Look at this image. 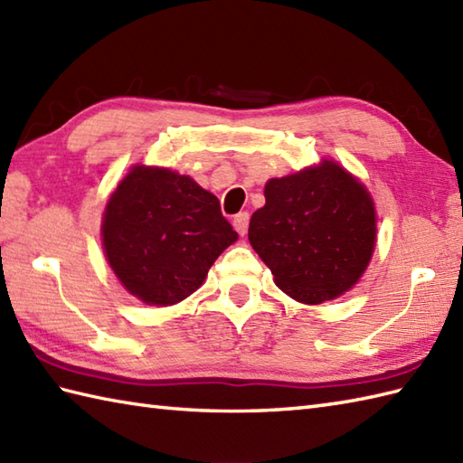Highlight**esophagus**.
Returning <instances> with one entry per match:
<instances>
[{"instance_id": "1", "label": "esophagus", "mask_w": 463, "mask_h": 463, "mask_svg": "<svg viewBox=\"0 0 463 463\" xmlns=\"http://www.w3.org/2000/svg\"><path fill=\"white\" fill-rule=\"evenodd\" d=\"M249 221H250V214H249V213L234 214L232 226H234V231H237V232L241 234V237H244V234H247V231H249Z\"/></svg>"}]
</instances>
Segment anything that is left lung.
<instances>
[{"mask_svg":"<svg viewBox=\"0 0 463 463\" xmlns=\"http://www.w3.org/2000/svg\"><path fill=\"white\" fill-rule=\"evenodd\" d=\"M267 204L250 216L249 241L290 298L340 297L366 270L376 213L364 184L334 161L270 179Z\"/></svg>","mask_w":463,"mask_h":463,"instance_id":"1","label":"left lung"}]
</instances>
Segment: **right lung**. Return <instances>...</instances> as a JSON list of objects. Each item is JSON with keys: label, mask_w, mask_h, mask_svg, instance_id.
I'll return each instance as SVG.
<instances>
[{"label": "right lung", "mask_w": 463, "mask_h": 463, "mask_svg": "<svg viewBox=\"0 0 463 463\" xmlns=\"http://www.w3.org/2000/svg\"><path fill=\"white\" fill-rule=\"evenodd\" d=\"M101 232L123 287L161 307L199 288L219 254L239 239L213 193L191 176L143 165L117 184Z\"/></svg>", "instance_id": "right-lung-1"}]
</instances>
